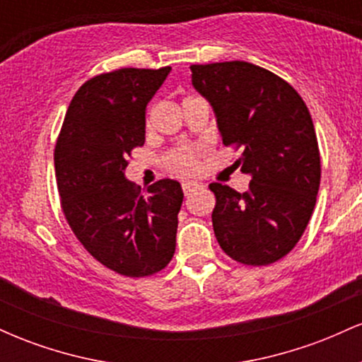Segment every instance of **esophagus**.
<instances>
[{
	"instance_id": "1",
	"label": "esophagus",
	"mask_w": 362,
	"mask_h": 362,
	"mask_svg": "<svg viewBox=\"0 0 362 362\" xmlns=\"http://www.w3.org/2000/svg\"><path fill=\"white\" fill-rule=\"evenodd\" d=\"M202 187H204V185L199 184V182H184V184H182V189H184L185 195L192 194V192H195V190L202 189Z\"/></svg>"
}]
</instances>
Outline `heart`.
I'll return each instance as SVG.
<instances>
[{"mask_svg":"<svg viewBox=\"0 0 362 362\" xmlns=\"http://www.w3.org/2000/svg\"><path fill=\"white\" fill-rule=\"evenodd\" d=\"M165 165L170 172L178 173V175H192L199 168V155L197 151L189 148L175 149L165 158Z\"/></svg>","mask_w":362,"mask_h":362,"instance_id":"1","label":"heart"}]
</instances>
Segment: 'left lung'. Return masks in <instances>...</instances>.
Wrapping results in <instances>:
<instances>
[{"instance_id": "8db88e82", "label": "left lung", "mask_w": 362, "mask_h": 362, "mask_svg": "<svg viewBox=\"0 0 362 362\" xmlns=\"http://www.w3.org/2000/svg\"><path fill=\"white\" fill-rule=\"evenodd\" d=\"M190 71L224 146L242 148L235 165L252 177L243 194L209 185L216 240L240 264H274L300 242L317 202L322 167L308 107L288 81L252 62L194 64Z\"/></svg>"}]
</instances>
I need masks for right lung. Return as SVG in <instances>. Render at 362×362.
I'll return each mask as SVG.
<instances>
[{"label":"right lung","instance_id":"1","mask_svg":"<svg viewBox=\"0 0 362 362\" xmlns=\"http://www.w3.org/2000/svg\"><path fill=\"white\" fill-rule=\"evenodd\" d=\"M170 69L91 78L69 103L54 149L66 221L86 252L120 276H151L175 253L180 184L163 178L143 195L124 175L131 151L144 144L148 102Z\"/></svg>","mask_w":362,"mask_h":362}]
</instances>
